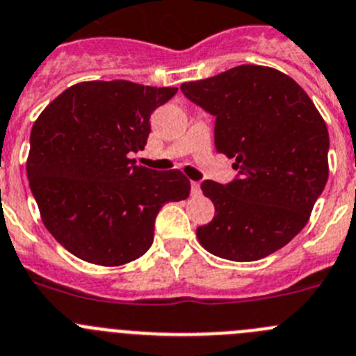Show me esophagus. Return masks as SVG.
<instances>
[{
    "label": "esophagus",
    "instance_id": "obj_1",
    "mask_svg": "<svg viewBox=\"0 0 356 356\" xmlns=\"http://www.w3.org/2000/svg\"><path fill=\"white\" fill-rule=\"evenodd\" d=\"M191 195H200V184H198L197 181H191Z\"/></svg>",
    "mask_w": 356,
    "mask_h": 356
}]
</instances>
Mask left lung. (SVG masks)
Here are the masks:
<instances>
[{"label": "left lung", "instance_id": "8db88e82", "mask_svg": "<svg viewBox=\"0 0 356 356\" xmlns=\"http://www.w3.org/2000/svg\"><path fill=\"white\" fill-rule=\"evenodd\" d=\"M181 90L216 118L214 147L238 170L227 184L202 182L216 213L197 229L198 241L227 261L268 257L307 225L325 190V120L302 86L271 67H234Z\"/></svg>", "mask_w": 356, "mask_h": 356}]
</instances>
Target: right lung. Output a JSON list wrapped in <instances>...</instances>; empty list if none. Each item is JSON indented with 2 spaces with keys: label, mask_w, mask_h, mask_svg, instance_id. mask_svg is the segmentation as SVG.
<instances>
[{
  "label": "right lung",
  "mask_w": 356,
  "mask_h": 356,
  "mask_svg": "<svg viewBox=\"0 0 356 356\" xmlns=\"http://www.w3.org/2000/svg\"><path fill=\"white\" fill-rule=\"evenodd\" d=\"M177 88L85 81L51 102L31 127L26 172L46 229L72 255L99 266L142 257L166 202L190 197L182 172L136 165L150 115Z\"/></svg>",
  "instance_id": "add662e5"
}]
</instances>
